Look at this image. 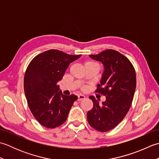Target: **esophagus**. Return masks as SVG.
<instances>
[{
  "label": "esophagus",
  "instance_id": "34e87169",
  "mask_svg": "<svg viewBox=\"0 0 159 159\" xmlns=\"http://www.w3.org/2000/svg\"><path fill=\"white\" fill-rule=\"evenodd\" d=\"M86 98V96L85 95H83V94H79V96H78V100L80 101L82 100H84Z\"/></svg>",
  "mask_w": 159,
  "mask_h": 159
}]
</instances>
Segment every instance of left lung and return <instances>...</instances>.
<instances>
[{
    "label": "left lung",
    "instance_id": "8db88e82",
    "mask_svg": "<svg viewBox=\"0 0 159 159\" xmlns=\"http://www.w3.org/2000/svg\"><path fill=\"white\" fill-rule=\"evenodd\" d=\"M89 57L104 66L96 92L103 93L106 100L100 104L95 97L89 96L93 107L87 113V121L96 130L107 132L116 127L130 109L136 89L135 70L126 57L114 50Z\"/></svg>",
    "mask_w": 159,
    "mask_h": 159
}]
</instances>
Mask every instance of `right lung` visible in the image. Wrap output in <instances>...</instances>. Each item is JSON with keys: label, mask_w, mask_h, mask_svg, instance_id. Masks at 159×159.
<instances>
[{"label": "right lung", "mask_w": 159, "mask_h": 159, "mask_svg": "<svg viewBox=\"0 0 159 159\" xmlns=\"http://www.w3.org/2000/svg\"><path fill=\"white\" fill-rule=\"evenodd\" d=\"M80 56L49 50L29 63L24 79L25 93L30 110L42 126L54 128L67 120L78 97L63 95L57 83L61 80L70 63Z\"/></svg>", "instance_id": "right-lung-1"}]
</instances>
